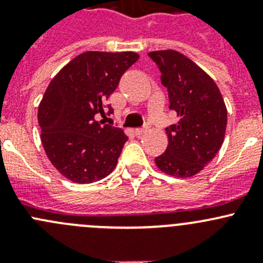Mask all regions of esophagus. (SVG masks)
Wrapping results in <instances>:
<instances>
[{
	"label": "esophagus",
	"instance_id": "1",
	"mask_svg": "<svg viewBox=\"0 0 263 263\" xmlns=\"http://www.w3.org/2000/svg\"><path fill=\"white\" fill-rule=\"evenodd\" d=\"M145 132H146V127H144V128L135 129V135H136V136H139V137H141L142 135L145 134Z\"/></svg>",
	"mask_w": 263,
	"mask_h": 263
}]
</instances>
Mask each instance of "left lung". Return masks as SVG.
<instances>
[{
    "label": "left lung",
    "instance_id": "1",
    "mask_svg": "<svg viewBox=\"0 0 263 263\" xmlns=\"http://www.w3.org/2000/svg\"><path fill=\"white\" fill-rule=\"evenodd\" d=\"M168 89L172 110L179 121L166 127L169 144L155 158L168 176L187 178L197 174L215 158L224 141L227 107L219 87L202 68L177 50L148 53Z\"/></svg>",
    "mask_w": 263,
    "mask_h": 263
}]
</instances>
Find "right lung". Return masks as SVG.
<instances>
[{
  "instance_id": "add662e5",
  "label": "right lung",
  "mask_w": 263,
  "mask_h": 263,
  "mask_svg": "<svg viewBox=\"0 0 263 263\" xmlns=\"http://www.w3.org/2000/svg\"><path fill=\"white\" fill-rule=\"evenodd\" d=\"M137 60L134 52L81 53L47 87L38 108L41 140L50 163L70 181L97 182L116 168L128 137L98 117L105 108L112 115L105 102Z\"/></svg>"
}]
</instances>
